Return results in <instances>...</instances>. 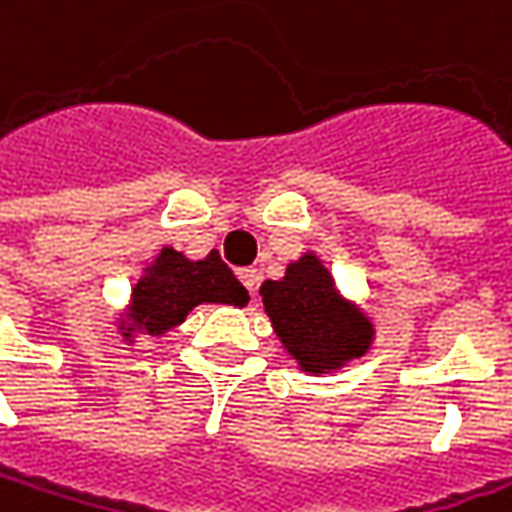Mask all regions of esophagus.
<instances>
[{"mask_svg": "<svg viewBox=\"0 0 512 512\" xmlns=\"http://www.w3.org/2000/svg\"><path fill=\"white\" fill-rule=\"evenodd\" d=\"M238 277H240V283L246 286V291L255 297L257 286H260V274H257V269H238Z\"/></svg>", "mask_w": 512, "mask_h": 512, "instance_id": "obj_1", "label": "esophagus"}]
</instances>
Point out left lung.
I'll use <instances>...</instances> for the list:
<instances>
[{
    "label": "left lung",
    "instance_id": "left-lung-1",
    "mask_svg": "<svg viewBox=\"0 0 512 512\" xmlns=\"http://www.w3.org/2000/svg\"><path fill=\"white\" fill-rule=\"evenodd\" d=\"M260 294L277 337L303 371L328 374L362 357L371 345L368 317L337 294L331 274L314 255L289 263L286 277L266 280Z\"/></svg>",
    "mask_w": 512,
    "mask_h": 512
}]
</instances>
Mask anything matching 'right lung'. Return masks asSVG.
Instances as JSON below:
<instances>
[{
	"instance_id": "obj_1",
	"label": "right lung",
	"mask_w": 512,
	"mask_h": 512,
	"mask_svg": "<svg viewBox=\"0 0 512 512\" xmlns=\"http://www.w3.org/2000/svg\"><path fill=\"white\" fill-rule=\"evenodd\" d=\"M201 303L246 306L249 291L240 286L218 252L189 260L167 246L133 289V326L147 334H164L184 323L186 314Z\"/></svg>"
}]
</instances>
